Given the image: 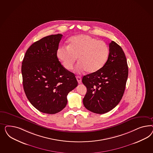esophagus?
I'll return each instance as SVG.
<instances>
[{"label":"esophagus","mask_w":153,"mask_h":153,"mask_svg":"<svg viewBox=\"0 0 153 153\" xmlns=\"http://www.w3.org/2000/svg\"><path fill=\"white\" fill-rule=\"evenodd\" d=\"M76 79H77V81H78V83H81V82H82V79H81V77H80V76H76Z\"/></svg>","instance_id":"obj_1"}]
</instances>
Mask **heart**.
I'll return each mask as SVG.
<instances>
[{
	"label": "heart",
	"instance_id": "1",
	"mask_svg": "<svg viewBox=\"0 0 153 153\" xmlns=\"http://www.w3.org/2000/svg\"><path fill=\"white\" fill-rule=\"evenodd\" d=\"M109 54L107 43L88 35L71 37L68 46H59L56 57L65 70H72L78 58L76 67L77 72L86 71L89 74L101 69L106 63Z\"/></svg>",
	"mask_w": 153,
	"mask_h": 153
}]
</instances>
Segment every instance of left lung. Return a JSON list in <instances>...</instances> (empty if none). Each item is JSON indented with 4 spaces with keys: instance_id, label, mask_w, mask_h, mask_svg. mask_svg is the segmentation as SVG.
<instances>
[{
    "instance_id": "left-lung-1",
    "label": "left lung",
    "mask_w": 153,
    "mask_h": 153,
    "mask_svg": "<svg viewBox=\"0 0 153 153\" xmlns=\"http://www.w3.org/2000/svg\"><path fill=\"white\" fill-rule=\"evenodd\" d=\"M128 74L124 51L116 42L109 44L105 64L97 72L84 76L82 83L87 88L83 105L97 114L107 113L118 104L123 95Z\"/></svg>"
}]
</instances>
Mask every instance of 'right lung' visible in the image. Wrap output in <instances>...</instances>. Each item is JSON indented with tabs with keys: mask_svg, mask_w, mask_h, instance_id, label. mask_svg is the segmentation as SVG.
Returning a JSON list of instances; mask_svg holds the SVG:
<instances>
[{
	"mask_svg": "<svg viewBox=\"0 0 153 153\" xmlns=\"http://www.w3.org/2000/svg\"><path fill=\"white\" fill-rule=\"evenodd\" d=\"M63 35H51L35 42L26 52L21 71L24 91L38 111L56 114L65 108L68 94L77 87L74 74L65 70L56 52Z\"/></svg>",
	"mask_w": 153,
	"mask_h": 153,
	"instance_id": "obj_1",
	"label": "right lung"
}]
</instances>
